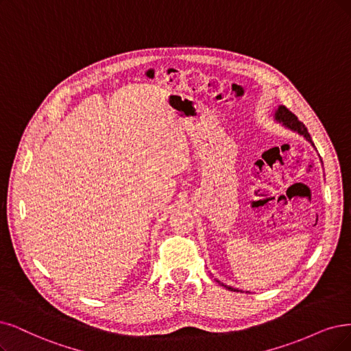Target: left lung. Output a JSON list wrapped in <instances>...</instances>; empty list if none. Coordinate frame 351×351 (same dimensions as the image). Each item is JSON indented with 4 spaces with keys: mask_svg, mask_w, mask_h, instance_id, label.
I'll return each mask as SVG.
<instances>
[{
    "mask_svg": "<svg viewBox=\"0 0 351 351\" xmlns=\"http://www.w3.org/2000/svg\"><path fill=\"white\" fill-rule=\"evenodd\" d=\"M274 117H275V121L280 123L285 128L291 130V132L298 133L300 136H302L306 141H309L311 145L314 146L313 138H311L306 127H305L300 120H298V117H296L295 114H292L287 107L279 106L278 110L275 111V115H274ZM314 147H315V146H314ZM217 282H218L219 285H223V287H224L226 289H231V291H234V292H239V289H236V288H231V287H228V285H224V283H221L219 280H217Z\"/></svg>",
    "mask_w": 351,
    "mask_h": 351,
    "instance_id": "1",
    "label": "left lung"
}]
</instances>
